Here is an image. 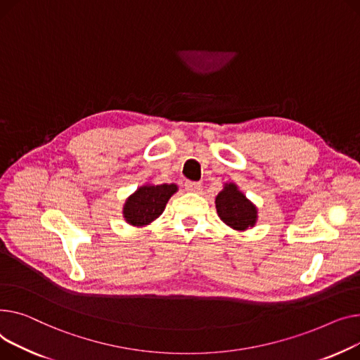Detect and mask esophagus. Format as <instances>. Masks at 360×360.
Returning a JSON list of instances; mask_svg holds the SVG:
<instances>
[{"label": "esophagus", "instance_id": "34e87169", "mask_svg": "<svg viewBox=\"0 0 360 360\" xmlns=\"http://www.w3.org/2000/svg\"><path fill=\"white\" fill-rule=\"evenodd\" d=\"M184 187L187 192H199V190L202 188V183H198V181H186L184 183Z\"/></svg>", "mask_w": 360, "mask_h": 360}]
</instances>
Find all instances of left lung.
Returning <instances> with one entry per match:
<instances>
[{"label":"left lung","instance_id":"left-lung-1","mask_svg":"<svg viewBox=\"0 0 360 360\" xmlns=\"http://www.w3.org/2000/svg\"><path fill=\"white\" fill-rule=\"evenodd\" d=\"M218 217L224 224L237 231H245L257 222V207L238 188L236 183H225L215 198Z\"/></svg>","mask_w":360,"mask_h":360}]
</instances>
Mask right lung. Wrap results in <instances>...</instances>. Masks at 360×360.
I'll list each match as a JSON object with an SVG mask.
<instances>
[{"instance_id": "obj_1", "label": "right lung", "mask_w": 360, "mask_h": 360, "mask_svg": "<svg viewBox=\"0 0 360 360\" xmlns=\"http://www.w3.org/2000/svg\"><path fill=\"white\" fill-rule=\"evenodd\" d=\"M177 184H143L126 199L123 218L129 225L145 226L155 221L165 209L167 202L177 192Z\"/></svg>"}]
</instances>
